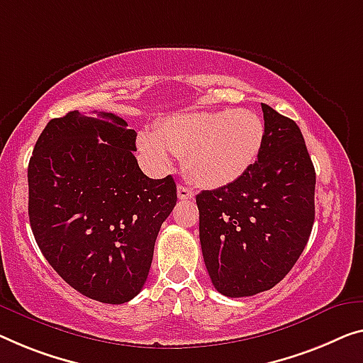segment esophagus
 Returning a JSON list of instances; mask_svg holds the SVG:
<instances>
[{
    "mask_svg": "<svg viewBox=\"0 0 363 363\" xmlns=\"http://www.w3.org/2000/svg\"><path fill=\"white\" fill-rule=\"evenodd\" d=\"M177 197L181 200H187V199H192L194 197V191L191 187L187 186H179L177 187Z\"/></svg>",
    "mask_w": 363,
    "mask_h": 363,
    "instance_id": "esophagus-1",
    "label": "esophagus"
}]
</instances>
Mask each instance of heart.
Wrapping results in <instances>:
<instances>
[{"label":"heart","instance_id":"b5f03b06","mask_svg":"<svg viewBox=\"0 0 363 363\" xmlns=\"http://www.w3.org/2000/svg\"><path fill=\"white\" fill-rule=\"evenodd\" d=\"M266 127L250 109L176 113L156 128L143 132L138 148L158 167L171 163V156L184 158L194 181L207 187L235 182L256 163Z\"/></svg>","mask_w":363,"mask_h":363}]
</instances>
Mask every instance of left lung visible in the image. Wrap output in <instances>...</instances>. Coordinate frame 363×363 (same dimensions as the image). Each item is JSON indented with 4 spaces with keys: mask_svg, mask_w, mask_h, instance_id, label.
<instances>
[{
    "mask_svg": "<svg viewBox=\"0 0 363 363\" xmlns=\"http://www.w3.org/2000/svg\"><path fill=\"white\" fill-rule=\"evenodd\" d=\"M266 138L240 179L196 197L205 267L221 295L270 290L305 250L315 221L316 172L291 118L262 104Z\"/></svg>",
    "mask_w": 363,
    "mask_h": 363,
    "instance_id": "obj_1",
    "label": "left lung"
}]
</instances>
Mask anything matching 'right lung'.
I'll list each match as a JSON object with an SVG mask.
<instances>
[{
    "mask_svg": "<svg viewBox=\"0 0 363 363\" xmlns=\"http://www.w3.org/2000/svg\"><path fill=\"white\" fill-rule=\"evenodd\" d=\"M137 132L116 113L52 118L30 156L29 221L43 257L74 290L121 305L147 282L155 241L174 208L172 176L150 179Z\"/></svg>",
    "mask_w": 363,
    "mask_h": 363,
    "instance_id": "1",
    "label": "right lung"
}]
</instances>
